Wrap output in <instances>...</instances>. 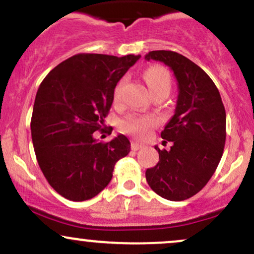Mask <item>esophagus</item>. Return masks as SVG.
I'll return each mask as SVG.
<instances>
[{
	"label": "esophagus",
	"mask_w": 254,
	"mask_h": 254,
	"mask_svg": "<svg viewBox=\"0 0 254 254\" xmlns=\"http://www.w3.org/2000/svg\"><path fill=\"white\" fill-rule=\"evenodd\" d=\"M141 148H143V145H142L141 143H137V142H132V143H131V149L132 150L137 151V150L141 149Z\"/></svg>",
	"instance_id": "1"
}]
</instances>
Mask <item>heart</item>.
I'll return each mask as SVG.
<instances>
[{"instance_id": "b5f03b06", "label": "heart", "mask_w": 254, "mask_h": 254, "mask_svg": "<svg viewBox=\"0 0 254 254\" xmlns=\"http://www.w3.org/2000/svg\"><path fill=\"white\" fill-rule=\"evenodd\" d=\"M144 80L149 87L150 92H156L159 89H170L171 78L170 74L161 66H151L144 72ZM124 80L117 84L115 89V99H119L123 88ZM155 125V119L149 116H136L131 115L121 122L122 130L131 133L137 138H144L148 136L151 127Z\"/></svg>"}]
</instances>
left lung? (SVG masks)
Instances as JSON below:
<instances>
[{
	"label": "left lung",
	"mask_w": 254,
	"mask_h": 254,
	"mask_svg": "<svg viewBox=\"0 0 254 254\" xmlns=\"http://www.w3.org/2000/svg\"><path fill=\"white\" fill-rule=\"evenodd\" d=\"M145 60L160 61L178 82L174 116L161 137L170 150L159 147V162L145 171L148 185L168 200L188 199L210 180L222 157L226 142V110L217 87L202 68L174 51L157 50Z\"/></svg>",
	"instance_id": "8db88e82"
}]
</instances>
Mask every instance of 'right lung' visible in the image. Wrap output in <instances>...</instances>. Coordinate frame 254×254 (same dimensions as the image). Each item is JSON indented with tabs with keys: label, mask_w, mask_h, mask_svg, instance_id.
<instances>
[{
	"label": "right lung",
	"mask_w": 254,
	"mask_h": 254,
	"mask_svg": "<svg viewBox=\"0 0 254 254\" xmlns=\"http://www.w3.org/2000/svg\"><path fill=\"white\" fill-rule=\"evenodd\" d=\"M139 55L78 54L55 66L38 88L31 119L34 153L44 177L66 199L82 202L109 185L127 156L124 135L98 142L118 81Z\"/></svg>",
	"instance_id": "add662e5"
}]
</instances>
